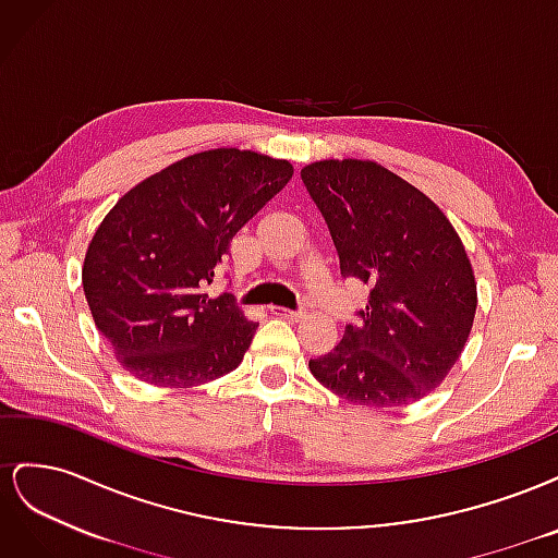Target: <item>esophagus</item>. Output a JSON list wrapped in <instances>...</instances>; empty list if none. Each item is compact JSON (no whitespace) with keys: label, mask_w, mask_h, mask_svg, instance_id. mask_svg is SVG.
<instances>
[{"label":"esophagus","mask_w":558,"mask_h":558,"mask_svg":"<svg viewBox=\"0 0 558 558\" xmlns=\"http://www.w3.org/2000/svg\"><path fill=\"white\" fill-rule=\"evenodd\" d=\"M269 314H275V316H281V318H302L305 314L302 312H295V310H286V307H277V305H272L269 307Z\"/></svg>","instance_id":"obj_1"}]
</instances>
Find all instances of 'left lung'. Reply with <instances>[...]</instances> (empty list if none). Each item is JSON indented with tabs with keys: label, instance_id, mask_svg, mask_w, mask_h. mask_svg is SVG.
<instances>
[{
	"label": "left lung",
	"instance_id": "1",
	"mask_svg": "<svg viewBox=\"0 0 558 558\" xmlns=\"http://www.w3.org/2000/svg\"><path fill=\"white\" fill-rule=\"evenodd\" d=\"M300 174L326 218L342 277L369 286L361 320L310 361L312 375L365 408L421 400L461 359L477 312L459 232L426 193L375 160H318Z\"/></svg>",
	"mask_w": 558,
	"mask_h": 558
}]
</instances>
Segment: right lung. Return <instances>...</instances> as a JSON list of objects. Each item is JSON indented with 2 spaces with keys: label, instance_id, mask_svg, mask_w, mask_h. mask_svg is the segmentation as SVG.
<instances>
[{
  "label": "right lung",
  "instance_id": "obj_1",
  "mask_svg": "<svg viewBox=\"0 0 558 558\" xmlns=\"http://www.w3.org/2000/svg\"><path fill=\"white\" fill-rule=\"evenodd\" d=\"M291 177L289 160L211 148L116 202L93 234L81 279L97 330L130 375L191 388L242 363L258 324L205 286L234 234Z\"/></svg>",
  "mask_w": 558,
  "mask_h": 558
}]
</instances>
